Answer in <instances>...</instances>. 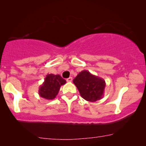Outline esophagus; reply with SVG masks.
I'll list each match as a JSON object with an SVG mask.
<instances>
[{
    "label": "esophagus",
    "mask_w": 146,
    "mask_h": 146,
    "mask_svg": "<svg viewBox=\"0 0 146 146\" xmlns=\"http://www.w3.org/2000/svg\"><path fill=\"white\" fill-rule=\"evenodd\" d=\"M66 81L68 82H71L72 81V77L68 78L66 79Z\"/></svg>",
    "instance_id": "1"
}]
</instances>
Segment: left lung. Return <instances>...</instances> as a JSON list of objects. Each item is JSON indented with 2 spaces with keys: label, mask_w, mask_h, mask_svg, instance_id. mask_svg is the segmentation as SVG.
Returning a JSON list of instances; mask_svg holds the SVG:
<instances>
[{
  "label": "left lung",
  "mask_w": 146,
  "mask_h": 146,
  "mask_svg": "<svg viewBox=\"0 0 146 146\" xmlns=\"http://www.w3.org/2000/svg\"><path fill=\"white\" fill-rule=\"evenodd\" d=\"M82 98L94 102L104 97L106 82L103 78L92 74L88 70H83L73 80Z\"/></svg>",
  "instance_id": "8db88e82"
}]
</instances>
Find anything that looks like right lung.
Masks as SVG:
<instances>
[{
    "label": "right lung",
    "instance_id": "add662e5",
    "mask_svg": "<svg viewBox=\"0 0 146 146\" xmlns=\"http://www.w3.org/2000/svg\"><path fill=\"white\" fill-rule=\"evenodd\" d=\"M66 81L59 74H48L44 81L39 87L40 96L46 100H53L56 96L61 86L65 84Z\"/></svg>",
    "mask_w": 146,
    "mask_h": 146
}]
</instances>
